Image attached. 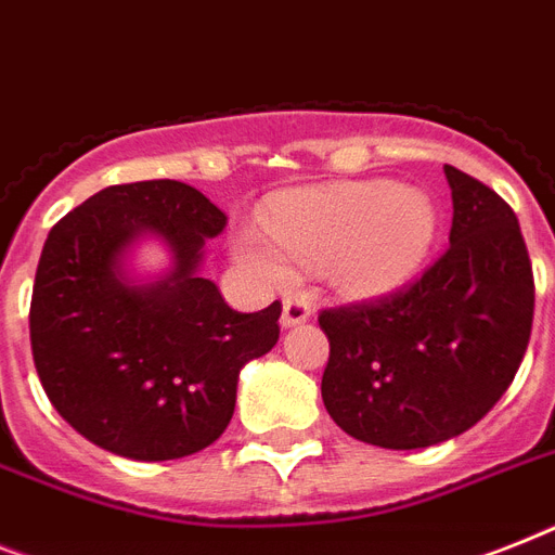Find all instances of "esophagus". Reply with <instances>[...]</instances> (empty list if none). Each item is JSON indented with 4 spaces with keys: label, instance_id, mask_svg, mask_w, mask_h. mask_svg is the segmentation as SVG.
<instances>
[{
    "label": "esophagus",
    "instance_id": "obj_1",
    "mask_svg": "<svg viewBox=\"0 0 555 555\" xmlns=\"http://www.w3.org/2000/svg\"><path fill=\"white\" fill-rule=\"evenodd\" d=\"M310 319V305L305 299H285L282 308V324L285 327H296V324L308 322Z\"/></svg>",
    "mask_w": 555,
    "mask_h": 555
}]
</instances>
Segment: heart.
Listing matches in <instances>:
<instances>
[{
    "instance_id": "1",
    "label": "heart",
    "mask_w": 555,
    "mask_h": 555,
    "mask_svg": "<svg viewBox=\"0 0 555 555\" xmlns=\"http://www.w3.org/2000/svg\"><path fill=\"white\" fill-rule=\"evenodd\" d=\"M439 210L425 191L345 182L282 193L268 210L270 238L238 233L236 262L262 285H287L293 262L322 264L353 299L402 287L430 254Z\"/></svg>"
}]
</instances>
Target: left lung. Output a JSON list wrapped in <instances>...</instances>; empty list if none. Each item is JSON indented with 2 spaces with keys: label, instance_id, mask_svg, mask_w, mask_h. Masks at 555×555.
Masks as SVG:
<instances>
[{
  "label": "left lung",
  "instance_id": "1",
  "mask_svg": "<svg viewBox=\"0 0 555 555\" xmlns=\"http://www.w3.org/2000/svg\"><path fill=\"white\" fill-rule=\"evenodd\" d=\"M450 247L402 291L319 313L331 359L322 399L348 436L387 450L470 430L525 359L533 268L519 219L479 179L444 165Z\"/></svg>",
  "mask_w": 555,
  "mask_h": 555
}]
</instances>
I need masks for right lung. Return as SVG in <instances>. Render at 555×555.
Returning <instances> with one entry per match:
<instances>
[{"instance_id":"1","label":"right lung","mask_w":555,"mask_h":555,"mask_svg":"<svg viewBox=\"0 0 555 555\" xmlns=\"http://www.w3.org/2000/svg\"><path fill=\"white\" fill-rule=\"evenodd\" d=\"M228 216L176 179L111 184L48 233L30 299V348L44 393L76 434L137 462L199 453L231 425L238 371L279 339L282 305L228 308L199 276ZM156 235L175 268L127 273V250Z\"/></svg>"}]
</instances>
